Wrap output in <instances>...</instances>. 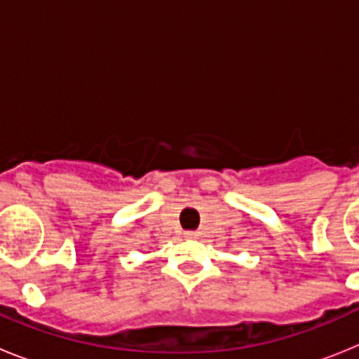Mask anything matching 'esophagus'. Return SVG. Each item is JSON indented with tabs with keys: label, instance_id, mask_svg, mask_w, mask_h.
<instances>
[{
	"label": "esophagus",
	"instance_id": "obj_1",
	"mask_svg": "<svg viewBox=\"0 0 359 359\" xmlns=\"http://www.w3.org/2000/svg\"><path fill=\"white\" fill-rule=\"evenodd\" d=\"M185 237H189V239H194V237H198V231H185Z\"/></svg>",
	"mask_w": 359,
	"mask_h": 359
}]
</instances>
